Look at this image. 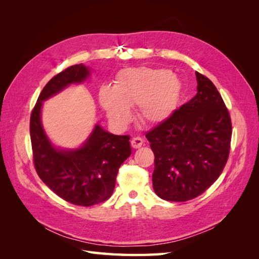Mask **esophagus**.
<instances>
[{"label":"esophagus","instance_id":"1","mask_svg":"<svg viewBox=\"0 0 259 259\" xmlns=\"http://www.w3.org/2000/svg\"><path fill=\"white\" fill-rule=\"evenodd\" d=\"M143 144H144V139L142 137H139V136L134 137V138L131 140V145H132V147L134 148V149L140 148V147L143 146Z\"/></svg>","mask_w":259,"mask_h":259}]
</instances>
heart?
I'll return each instance as SVG.
<instances>
[{"mask_svg": "<svg viewBox=\"0 0 259 259\" xmlns=\"http://www.w3.org/2000/svg\"><path fill=\"white\" fill-rule=\"evenodd\" d=\"M182 95V83L166 69H124L113 88L101 86L99 103L113 123L130 121V107L137 106L139 120L148 125L162 123L173 114Z\"/></svg>", "mask_w": 259, "mask_h": 259, "instance_id": "1", "label": "heart"}]
</instances>
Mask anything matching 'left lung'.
Masks as SVG:
<instances>
[{
	"instance_id": "left-lung-1",
	"label": "left lung",
	"mask_w": 259,
	"mask_h": 259,
	"mask_svg": "<svg viewBox=\"0 0 259 259\" xmlns=\"http://www.w3.org/2000/svg\"><path fill=\"white\" fill-rule=\"evenodd\" d=\"M195 75L197 95L146 134L154 153V191L166 201L199 197L221 176L230 152L228 109L213 82Z\"/></svg>"
}]
</instances>
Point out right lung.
I'll return each mask as SVG.
<instances>
[{"label": "right lung", "instance_id": "right-lung-1", "mask_svg": "<svg viewBox=\"0 0 259 259\" xmlns=\"http://www.w3.org/2000/svg\"><path fill=\"white\" fill-rule=\"evenodd\" d=\"M89 75L83 64L62 70L44 86L30 116L33 164L42 182L74 205L92 206L111 197L121 164L131 155L130 136L113 135L96 125L84 146L74 151L55 149L41 124L42 103L71 83Z\"/></svg>", "mask_w": 259, "mask_h": 259}]
</instances>
